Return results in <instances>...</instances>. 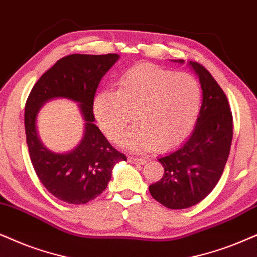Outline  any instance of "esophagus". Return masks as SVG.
Returning <instances> with one entry per match:
<instances>
[{
	"instance_id": "34e87169",
	"label": "esophagus",
	"mask_w": 257,
	"mask_h": 257,
	"mask_svg": "<svg viewBox=\"0 0 257 257\" xmlns=\"http://www.w3.org/2000/svg\"><path fill=\"white\" fill-rule=\"evenodd\" d=\"M128 161L132 162V164H136V165H145L146 164V159L144 158H134V157H129Z\"/></svg>"
}]
</instances>
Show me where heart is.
Returning <instances> with one entry per match:
<instances>
[{
	"instance_id": "1",
	"label": "heart",
	"mask_w": 257,
	"mask_h": 257,
	"mask_svg": "<svg viewBox=\"0 0 257 257\" xmlns=\"http://www.w3.org/2000/svg\"><path fill=\"white\" fill-rule=\"evenodd\" d=\"M201 105V87L188 73L139 64L118 80L117 90L102 91L93 103L96 121L110 140L131 122L135 125L119 145L133 152L173 148L190 135Z\"/></svg>"
}]
</instances>
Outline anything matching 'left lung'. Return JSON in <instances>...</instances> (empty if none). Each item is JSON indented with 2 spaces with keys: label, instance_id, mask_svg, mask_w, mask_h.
I'll return each instance as SVG.
<instances>
[{
  "label": "left lung",
  "instance_id": "8db88e82",
  "mask_svg": "<svg viewBox=\"0 0 257 257\" xmlns=\"http://www.w3.org/2000/svg\"><path fill=\"white\" fill-rule=\"evenodd\" d=\"M188 66L199 78L203 91L196 128L180 147L158 159L164 175L149 186L155 200L173 210L196 205L215 188L232 141V113L225 93L205 67L194 61H188Z\"/></svg>",
  "mask_w": 257,
  "mask_h": 257
}]
</instances>
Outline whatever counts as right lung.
<instances>
[{
  "label": "right lung",
  "mask_w": 257,
  "mask_h": 257,
  "mask_svg": "<svg viewBox=\"0 0 257 257\" xmlns=\"http://www.w3.org/2000/svg\"><path fill=\"white\" fill-rule=\"evenodd\" d=\"M119 59L118 54H71L47 70L29 93L25 108V131L29 157L38 178L47 191L69 204H85L108 186L115 165L125 161L99 131L93 116V98L102 78ZM78 103L84 119L81 142L70 152L51 151L41 142L36 129L40 109L52 99Z\"/></svg>",
  "instance_id": "add662e5"
}]
</instances>
